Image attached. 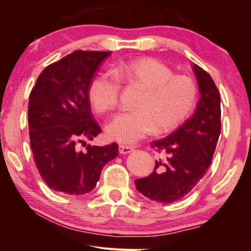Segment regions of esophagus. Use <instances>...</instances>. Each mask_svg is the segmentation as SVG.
Instances as JSON below:
<instances>
[{
    "instance_id": "esophagus-1",
    "label": "esophagus",
    "mask_w": 251,
    "mask_h": 251,
    "mask_svg": "<svg viewBox=\"0 0 251 251\" xmlns=\"http://www.w3.org/2000/svg\"><path fill=\"white\" fill-rule=\"evenodd\" d=\"M134 150V148L132 146H125V145H120L119 146V152L121 154H126L132 152Z\"/></svg>"
}]
</instances>
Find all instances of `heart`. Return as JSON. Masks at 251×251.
I'll use <instances>...</instances> for the list:
<instances>
[{"mask_svg":"<svg viewBox=\"0 0 251 251\" xmlns=\"http://www.w3.org/2000/svg\"><path fill=\"white\" fill-rule=\"evenodd\" d=\"M123 79L139 85L145 91L139 97L135 109L123 112L106 126L110 139L121 143H133L154 132L168 133L186 121L198 98V85L194 77L175 75L174 71L152 57H140L122 63L113 73H102L91 81L89 101L97 113L116 110Z\"/></svg>","mask_w":251,"mask_h":251,"instance_id":"obj_1","label":"heart"}]
</instances>
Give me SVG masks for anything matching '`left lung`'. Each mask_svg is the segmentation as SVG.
Masks as SVG:
<instances>
[{
	"mask_svg": "<svg viewBox=\"0 0 251 251\" xmlns=\"http://www.w3.org/2000/svg\"><path fill=\"white\" fill-rule=\"evenodd\" d=\"M200 99L194 116L151 147L166 158L155 161L153 172L134 180L138 191L151 200L171 203L194 189L210 167L221 131L220 94L208 72L194 64Z\"/></svg>",
	"mask_w": 251,
	"mask_h": 251,
	"instance_id": "left-lung-1",
	"label": "left lung"
}]
</instances>
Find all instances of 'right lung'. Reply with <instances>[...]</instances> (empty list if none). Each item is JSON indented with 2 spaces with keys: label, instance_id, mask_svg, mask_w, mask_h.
Listing matches in <instances>:
<instances>
[{
  "label": "right lung",
  "instance_id": "obj_1",
  "mask_svg": "<svg viewBox=\"0 0 251 251\" xmlns=\"http://www.w3.org/2000/svg\"><path fill=\"white\" fill-rule=\"evenodd\" d=\"M111 52L76 50L48 65L28 100V135L40 176L52 190L80 196L97 186L106 163L119 154L117 143L77 149L101 132L93 120L88 90Z\"/></svg>",
  "mask_w": 251,
  "mask_h": 251
}]
</instances>
